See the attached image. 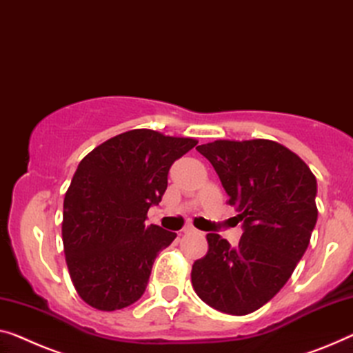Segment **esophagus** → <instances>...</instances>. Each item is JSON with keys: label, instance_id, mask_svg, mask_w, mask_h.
I'll use <instances>...</instances> for the list:
<instances>
[{"label": "esophagus", "instance_id": "1", "mask_svg": "<svg viewBox=\"0 0 353 353\" xmlns=\"http://www.w3.org/2000/svg\"><path fill=\"white\" fill-rule=\"evenodd\" d=\"M182 231H183V233H194V231H196V230H194L193 227H185Z\"/></svg>", "mask_w": 353, "mask_h": 353}]
</instances>
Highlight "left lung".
I'll return each instance as SVG.
<instances>
[{
	"mask_svg": "<svg viewBox=\"0 0 353 353\" xmlns=\"http://www.w3.org/2000/svg\"><path fill=\"white\" fill-rule=\"evenodd\" d=\"M212 163L238 209L239 244L209 233L208 254L193 263L192 285L220 312L245 315L285 285L317 222V181L285 145L270 139H217L196 147Z\"/></svg>",
	"mask_w": 353,
	"mask_h": 353,
	"instance_id": "8db88e82",
	"label": "left lung"
}]
</instances>
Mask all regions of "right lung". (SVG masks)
Here are the masks:
<instances>
[{
  "instance_id": "obj_1",
  "label": "right lung",
  "mask_w": 353,
  "mask_h": 353,
  "mask_svg": "<svg viewBox=\"0 0 353 353\" xmlns=\"http://www.w3.org/2000/svg\"><path fill=\"white\" fill-rule=\"evenodd\" d=\"M196 144L138 128L79 163L63 201L61 238L72 285L88 306L117 311L143 296L157 255L176 238L147 227V210L161 201L172 163Z\"/></svg>"
}]
</instances>
